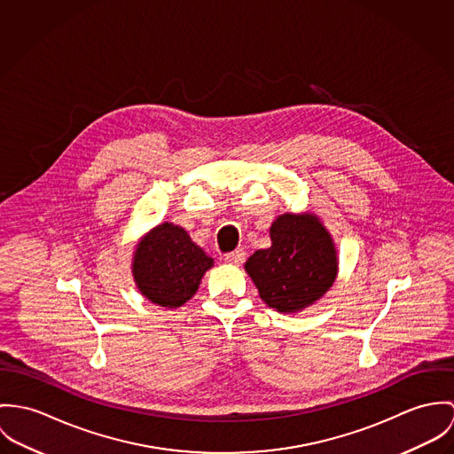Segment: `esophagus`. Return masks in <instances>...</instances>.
<instances>
[{
	"label": "esophagus",
	"instance_id": "34e87169",
	"mask_svg": "<svg viewBox=\"0 0 454 454\" xmlns=\"http://www.w3.org/2000/svg\"><path fill=\"white\" fill-rule=\"evenodd\" d=\"M224 261L230 262V264L240 266V264L246 261V252L240 251V249H239V251L230 252V254L224 255Z\"/></svg>",
	"mask_w": 454,
	"mask_h": 454
}]
</instances>
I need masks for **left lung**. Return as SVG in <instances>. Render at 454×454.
Returning a JSON list of instances; mask_svg holds the SVG:
<instances>
[{
	"label": "left lung",
	"instance_id": "obj_1",
	"mask_svg": "<svg viewBox=\"0 0 454 454\" xmlns=\"http://www.w3.org/2000/svg\"><path fill=\"white\" fill-rule=\"evenodd\" d=\"M271 246L246 262L261 300L280 313H300L318 301L338 277L333 235L311 212L280 214L270 226Z\"/></svg>",
	"mask_w": 454,
	"mask_h": 454
}]
</instances>
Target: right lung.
<instances>
[{
  "instance_id": "right-lung-1",
  "label": "right lung",
  "mask_w": 454,
  "mask_h": 454,
  "mask_svg": "<svg viewBox=\"0 0 454 454\" xmlns=\"http://www.w3.org/2000/svg\"><path fill=\"white\" fill-rule=\"evenodd\" d=\"M214 259L199 247L188 231L174 223L152 228L136 246L132 277L150 301L176 309L190 301Z\"/></svg>"
}]
</instances>
